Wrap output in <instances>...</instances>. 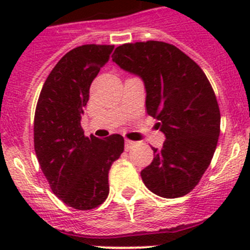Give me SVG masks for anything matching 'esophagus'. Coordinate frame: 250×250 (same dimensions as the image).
I'll return each mask as SVG.
<instances>
[{
  "mask_svg": "<svg viewBox=\"0 0 250 250\" xmlns=\"http://www.w3.org/2000/svg\"><path fill=\"white\" fill-rule=\"evenodd\" d=\"M134 145H135V143H134V141L125 140V150H126V151H129V150L131 149V147L134 146Z\"/></svg>",
  "mask_w": 250,
  "mask_h": 250,
  "instance_id": "esophagus-1",
  "label": "esophagus"
}]
</instances>
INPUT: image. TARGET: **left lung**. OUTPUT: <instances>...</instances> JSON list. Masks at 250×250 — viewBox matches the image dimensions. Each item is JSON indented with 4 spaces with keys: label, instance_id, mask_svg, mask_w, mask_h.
<instances>
[{
    "label": "left lung",
    "instance_id": "obj_1",
    "mask_svg": "<svg viewBox=\"0 0 250 250\" xmlns=\"http://www.w3.org/2000/svg\"><path fill=\"white\" fill-rule=\"evenodd\" d=\"M112 61L144 81L146 112L167 138L161 149L152 147L143 182L163 198L187 195L210 164L219 139V105L208 77L182 50L161 41L124 43Z\"/></svg>",
    "mask_w": 250,
    "mask_h": 250
}]
</instances>
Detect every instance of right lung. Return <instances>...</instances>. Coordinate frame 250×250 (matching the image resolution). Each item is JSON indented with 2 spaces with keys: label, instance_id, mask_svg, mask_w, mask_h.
Segmentation results:
<instances>
[{
  "label": "right lung",
  "instance_id": "add662e5",
  "mask_svg": "<svg viewBox=\"0 0 250 250\" xmlns=\"http://www.w3.org/2000/svg\"><path fill=\"white\" fill-rule=\"evenodd\" d=\"M114 45H83L56 63L40 92L34 121L37 160L51 190L66 205L90 210L109 195V170L124 151V138L83 135V107L90 86Z\"/></svg>",
  "mask_w": 250,
  "mask_h": 250
}]
</instances>
